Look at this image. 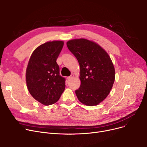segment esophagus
Returning a JSON list of instances; mask_svg holds the SVG:
<instances>
[{"label":"esophagus","mask_w":147,"mask_h":147,"mask_svg":"<svg viewBox=\"0 0 147 147\" xmlns=\"http://www.w3.org/2000/svg\"><path fill=\"white\" fill-rule=\"evenodd\" d=\"M74 77V76L73 75V74H71L70 76H69V77H68L67 78V79H68V80H70L71 79H72Z\"/></svg>","instance_id":"obj_1"}]
</instances>
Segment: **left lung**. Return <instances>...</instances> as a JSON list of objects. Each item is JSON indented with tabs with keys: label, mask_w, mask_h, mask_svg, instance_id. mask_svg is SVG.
<instances>
[{
	"label": "left lung",
	"mask_w": 147,
	"mask_h": 147,
	"mask_svg": "<svg viewBox=\"0 0 147 147\" xmlns=\"http://www.w3.org/2000/svg\"><path fill=\"white\" fill-rule=\"evenodd\" d=\"M80 65L81 84L76 90L79 101L95 106L109 95L115 80V68L108 53L97 43L86 38L67 42Z\"/></svg>",
	"instance_id": "obj_1"
}]
</instances>
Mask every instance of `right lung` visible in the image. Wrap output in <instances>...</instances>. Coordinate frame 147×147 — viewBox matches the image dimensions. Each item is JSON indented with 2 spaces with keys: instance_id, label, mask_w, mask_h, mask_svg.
I'll return each mask as SVG.
<instances>
[{
  "instance_id": "1",
  "label": "right lung",
  "mask_w": 147,
  "mask_h": 147,
  "mask_svg": "<svg viewBox=\"0 0 147 147\" xmlns=\"http://www.w3.org/2000/svg\"><path fill=\"white\" fill-rule=\"evenodd\" d=\"M64 41L46 42L35 49L26 69L27 89L36 101L45 105L57 102L65 87V79L59 75L57 59Z\"/></svg>"
}]
</instances>
